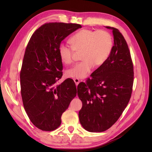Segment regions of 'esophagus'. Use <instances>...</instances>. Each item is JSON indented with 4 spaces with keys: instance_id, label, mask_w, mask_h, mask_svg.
Masks as SVG:
<instances>
[{
    "instance_id": "1",
    "label": "esophagus",
    "mask_w": 152,
    "mask_h": 152,
    "mask_svg": "<svg viewBox=\"0 0 152 152\" xmlns=\"http://www.w3.org/2000/svg\"><path fill=\"white\" fill-rule=\"evenodd\" d=\"M73 80H74V81H75L76 85V86L78 85V84L79 83V79L78 78H75V79H73Z\"/></svg>"
}]
</instances>
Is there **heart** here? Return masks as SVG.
<instances>
[{"instance_id":"heart-1","label":"heart","mask_w":152,"mask_h":152,"mask_svg":"<svg viewBox=\"0 0 152 152\" xmlns=\"http://www.w3.org/2000/svg\"><path fill=\"white\" fill-rule=\"evenodd\" d=\"M69 41L72 46L61 44L59 47L61 61L65 65L73 63L76 52L81 53L83 61L66 71V75L69 77H87L94 66L100 67L107 61L113 47L112 36L102 29H81L72 36Z\"/></svg>"}]
</instances>
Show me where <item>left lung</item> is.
Instances as JSON below:
<instances>
[{
    "label": "left lung",
    "instance_id": "obj_1",
    "mask_svg": "<svg viewBox=\"0 0 152 152\" xmlns=\"http://www.w3.org/2000/svg\"><path fill=\"white\" fill-rule=\"evenodd\" d=\"M106 28L112 29L114 38L110 57L91 74V79L77 86V95L83 103L79 121L91 132L112 126L128 104L132 91L134 68L128 45L118 29Z\"/></svg>",
    "mask_w": 152,
    "mask_h": 152
}]
</instances>
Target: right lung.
I'll return each instance as SVG.
<instances>
[{"instance_id":"right-lung-1","label":"right lung","mask_w":152,"mask_h":152,"mask_svg":"<svg viewBox=\"0 0 152 152\" xmlns=\"http://www.w3.org/2000/svg\"><path fill=\"white\" fill-rule=\"evenodd\" d=\"M81 25L49 23L39 28L27 45L20 72L24 108L38 129L52 131L60 126L61 116L77 94L73 79L57 83L63 73L58 49L63 40Z\"/></svg>"}]
</instances>
